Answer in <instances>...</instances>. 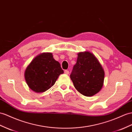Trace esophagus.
<instances>
[{
  "label": "esophagus",
  "instance_id": "obj_1",
  "mask_svg": "<svg viewBox=\"0 0 132 132\" xmlns=\"http://www.w3.org/2000/svg\"><path fill=\"white\" fill-rule=\"evenodd\" d=\"M65 72V73L66 74V75H69V71L68 70H65V72Z\"/></svg>",
  "mask_w": 132,
  "mask_h": 132
}]
</instances>
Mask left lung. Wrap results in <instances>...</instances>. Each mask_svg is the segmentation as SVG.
<instances>
[{
    "instance_id": "obj_1",
    "label": "left lung",
    "mask_w": 132,
    "mask_h": 132,
    "mask_svg": "<svg viewBox=\"0 0 132 132\" xmlns=\"http://www.w3.org/2000/svg\"><path fill=\"white\" fill-rule=\"evenodd\" d=\"M104 76L103 67L93 53L89 51L77 53L70 78L80 94L92 96L98 93L103 86Z\"/></svg>"
}]
</instances>
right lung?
<instances>
[{"label": "right lung", "instance_id": "1", "mask_svg": "<svg viewBox=\"0 0 132 132\" xmlns=\"http://www.w3.org/2000/svg\"><path fill=\"white\" fill-rule=\"evenodd\" d=\"M63 73L60 63L50 52H43L34 58L24 71L28 87L36 93H43L50 89L60 75Z\"/></svg>", "mask_w": 132, "mask_h": 132}]
</instances>
